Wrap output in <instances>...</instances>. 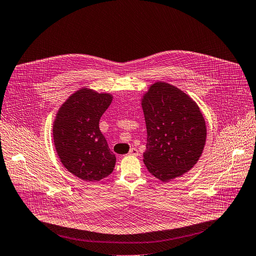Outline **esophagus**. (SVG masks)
<instances>
[{"mask_svg": "<svg viewBox=\"0 0 256 256\" xmlns=\"http://www.w3.org/2000/svg\"><path fill=\"white\" fill-rule=\"evenodd\" d=\"M138 154H139L138 150L135 148H132L128 152V155H132V156H138Z\"/></svg>", "mask_w": 256, "mask_h": 256, "instance_id": "obj_1", "label": "esophagus"}]
</instances>
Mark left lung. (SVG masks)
Returning <instances> with one entry per match:
<instances>
[{
	"label": "left lung",
	"mask_w": 256,
	"mask_h": 256,
	"mask_svg": "<svg viewBox=\"0 0 256 256\" xmlns=\"http://www.w3.org/2000/svg\"><path fill=\"white\" fill-rule=\"evenodd\" d=\"M146 126L144 162L162 182L180 177L197 164L206 126L197 103L174 85L157 81L141 98Z\"/></svg>",
	"instance_id": "8db88e82"
}]
</instances>
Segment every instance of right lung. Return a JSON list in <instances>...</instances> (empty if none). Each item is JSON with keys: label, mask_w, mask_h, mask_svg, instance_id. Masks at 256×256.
Here are the masks:
<instances>
[{"label": "right lung", "mask_w": 256, "mask_h": 256, "mask_svg": "<svg viewBox=\"0 0 256 256\" xmlns=\"http://www.w3.org/2000/svg\"><path fill=\"white\" fill-rule=\"evenodd\" d=\"M112 100L110 92L82 88L65 100L52 124L54 144L60 162L85 182H99L115 168L116 156L99 128V121Z\"/></svg>", "instance_id": "1"}]
</instances>
